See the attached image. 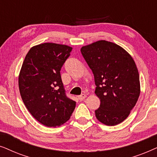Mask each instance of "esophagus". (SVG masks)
I'll return each instance as SVG.
<instances>
[{
  "label": "esophagus",
  "mask_w": 157,
  "mask_h": 157,
  "mask_svg": "<svg viewBox=\"0 0 157 157\" xmlns=\"http://www.w3.org/2000/svg\"><path fill=\"white\" fill-rule=\"evenodd\" d=\"M86 97V94H81V95H80V96H78V99L80 100V101H82V100H83Z\"/></svg>",
  "instance_id": "obj_1"
}]
</instances>
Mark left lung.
<instances>
[{
  "label": "left lung",
  "mask_w": 157,
  "mask_h": 157,
  "mask_svg": "<svg viewBox=\"0 0 157 157\" xmlns=\"http://www.w3.org/2000/svg\"><path fill=\"white\" fill-rule=\"evenodd\" d=\"M81 54L94 76L95 94L101 104L95 111L98 121L117 125L128 117L140 94L136 63L119 45L101 40L83 46Z\"/></svg>",
  "instance_id": "left-lung-1"
}]
</instances>
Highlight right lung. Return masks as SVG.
Listing matches in <instances>:
<instances>
[{"label": "right lung", "mask_w": 157, "mask_h": 157, "mask_svg": "<svg viewBox=\"0 0 157 157\" xmlns=\"http://www.w3.org/2000/svg\"><path fill=\"white\" fill-rule=\"evenodd\" d=\"M71 51V47L53 43L33 46L19 74V91L25 107L48 127L67 121L76 107V101L66 95L60 74Z\"/></svg>", "instance_id": "right-lung-1"}]
</instances>
